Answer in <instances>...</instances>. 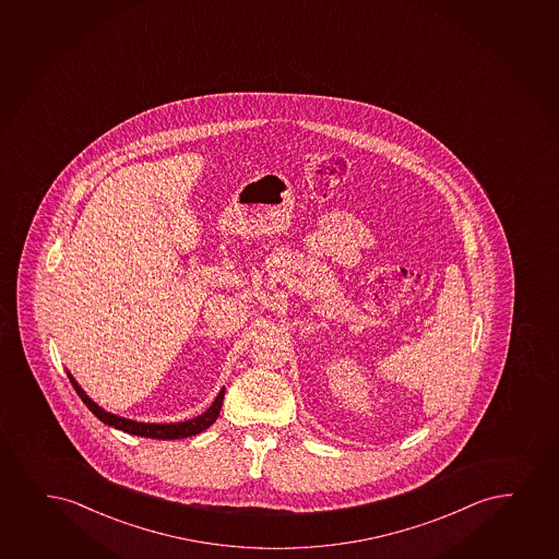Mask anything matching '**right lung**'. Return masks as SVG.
Instances as JSON below:
<instances>
[{
	"mask_svg": "<svg viewBox=\"0 0 559 559\" xmlns=\"http://www.w3.org/2000/svg\"><path fill=\"white\" fill-rule=\"evenodd\" d=\"M71 385L78 391L81 401L86 404V408L93 412L94 416L98 417L99 421L115 427L119 431L128 432V435H138V437H145V439L158 440H177L187 439V437H194L199 432L205 431L210 425L219 416L221 406H223V399H225V389H221L219 395L215 396L212 406L202 414V416L189 419V421H179V424H142V421H134V419H127V417H119L106 412L102 406L94 403L91 396L86 395L85 391L81 389L75 378L68 372Z\"/></svg>",
	"mask_w": 559,
	"mask_h": 559,
	"instance_id": "1",
	"label": "right lung"
}]
</instances>
